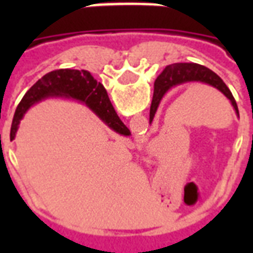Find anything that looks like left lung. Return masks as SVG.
<instances>
[{
    "instance_id": "left-lung-1",
    "label": "left lung",
    "mask_w": 253,
    "mask_h": 253,
    "mask_svg": "<svg viewBox=\"0 0 253 253\" xmlns=\"http://www.w3.org/2000/svg\"><path fill=\"white\" fill-rule=\"evenodd\" d=\"M187 83H203L218 89L230 100L236 114L239 115V108H237L233 94L219 76H217L210 69H207L206 66H202L198 63H173V65L165 67L154 83L153 100H152V105H150V118H149L150 123L153 121L156 111L159 108L160 101L164 97V94L169 89Z\"/></svg>"
}]
</instances>
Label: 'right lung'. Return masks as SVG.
<instances>
[{
    "label": "right lung",
    "instance_id": "add662e5",
    "mask_svg": "<svg viewBox=\"0 0 253 253\" xmlns=\"http://www.w3.org/2000/svg\"><path fill=\"white\" fill-rule=\"evenodd\" d=\"M67 97L76 99L86 104L104 122L107 126L121 135H130V130L119 119V116L111 104L104 86L97 83L92 74L86 70L74 69H59L47 73L46 76L34 84L30 90L24 94L14 112L13 122L10 127V141L14 139L19 128L20 121L31 105L47 97Z\"/></svg>",
    "mask_w": 253,
    "mask_h": 253
}]
</instances>
